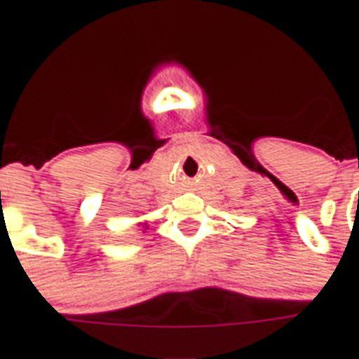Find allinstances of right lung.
Here are the masks:
<instances>
[{"label": "right lung", "instance_id": "obj_1", "mask_svg": "<svg viewBox=\"0 0 359 359\" xmlns=\"http://www.w3.org/2000/svg\"><path fill=\"white\" fill-rule=\"evenodd\" d=\"M142 229H144V233H146V229H148V223H140Z\"/></svg>", "mask_w": 359, "mask_h": 359}]
</instances>
